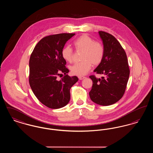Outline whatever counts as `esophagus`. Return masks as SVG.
Masks as SVG:
<instances>
[{
    "instance_id": "34e87169",
    "label": "esophagus",
    "mask_w": 153,
    "mask_h": 153,
    "mask_svg": "<svg viewBox=\"0 0 153 153\" xmlns=\"http://www.w3.org/2000/svg\"><path fill=\"white\" fill-rule=\"evenodd\" d=\"M78 77H79V80H83L84 79H85V77H84V76H79Z\"/></svg>"
}]
</instances>
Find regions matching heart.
Segmentation results:
<instances>
[{"label": "heart", "instance_id": "1", "mask_svg": "<svg viewBox=\"0 0 153 153\" xmlns=\"http://www.w3.org/2000/svg\"><path fill=\"white\" fill-rule=\"evenodd\" d=\"M76 50L83 51L81 56L82 61L70 66L71 73L77 76H83L89 72L92 65L97 66L102 62L104 55V49L102 43L87 35H82L74 41ZM72 49L69 46H64L61 51L62 58L70 62L73 58Z\"/></svg>", "mask_w": 153, "mask_h": 153}]
</instances>
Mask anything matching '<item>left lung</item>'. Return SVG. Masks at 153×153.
<instances>
[{
	"label": "left lung",
	"mask_w": 153,
	"mask_h": 153,
	"mask_svg": "<svg viewBox=\"0 0 153 153\" xmlns=\"http://www.w3.org/2000/svg\"><path fill=\"white\" fill-rule=\"evenodd\" d=\"M104 49L102 62L94 71L104 77H89L93 81L89 95L91 100L101 105H110L118 102L123 96L130 76L126 53L117 39L108 33L100 31Z\"/></svg>",
	"instance_id": "left-lung-1"
}]
</instances>
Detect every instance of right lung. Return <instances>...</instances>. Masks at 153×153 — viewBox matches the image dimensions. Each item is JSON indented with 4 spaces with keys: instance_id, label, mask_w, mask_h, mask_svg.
Masks as SVG:
<instances>
[{
    "instance_id": "1",
    "label": "right lung",
    "mask_w": 153,
    "mask_h": 153,
    "mask_svg": "<svg viewBox=\"0 0 153 153\" xmlns=\"http://www.w3.org/2000/svg\"><path fill=\"white\" fill-rule=\"evenodd\" d=\"M75 34L62 33L45 36L36 44L29 60V84L36 98L45 106L58 109L68 104L70 89L79 80L69 76L61 51ZM60 73L65 76L59 80Z\"/></svg>"
}]
</instances>
